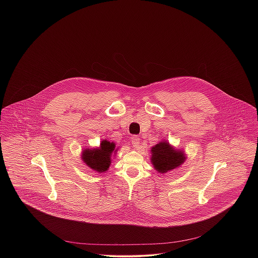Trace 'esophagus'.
<instances>
[{
	"instance_id": "esophagus-1",
	"label": "esophagus",
	"mask_w": 258,
	"mask_h": 258,
	"mask_svg": "<svg viewBox=\"0 0 258 258\" xmlns=\"http://www.w3.org/2000/svg\"><path fill=\"white\" fill-rule=\"evenodd\" d=\"M130 141H131V143H132V145H133L134 147L137 148L140 146V138H139V136L133 135V136L131 137Z\"/></svg>"
}]
</instances>
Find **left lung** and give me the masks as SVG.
<instances>
[{"mask_svg":"<svg viewBox=\"0 0 258 258\" xmlns=\"http://www.w3.org/2000/svg\"><path fill=\"white\" fill-rule=\"evenodd\" d=\"M151 160L154 168L159 173H166L184 162V155L182 151L175 150L167 142H160L152 148Z\"/></svg>","mask_w":258,"mask_h":258,"instance_id":"obj_1","label":"left lung"}]
</instances>
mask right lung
I'll use <instances>...</instances> for the list:
<instances>
[{"instance_id":"obj_1","label":"right lung","mask_w":258,"mask_h":258,"mask_svg":"<svg viewBox=\"0 0 258 258\" xmlns=\"http://www.w3.org/2000/svg\"><path fill=\"white\" fill-rule=\"evenodd\" d=\"M115 150V144L109 141H102L99 149L84 150L82 160L91 169L102 173L107 171L111 164V155Z\"/></svg>"}]
</instances>
